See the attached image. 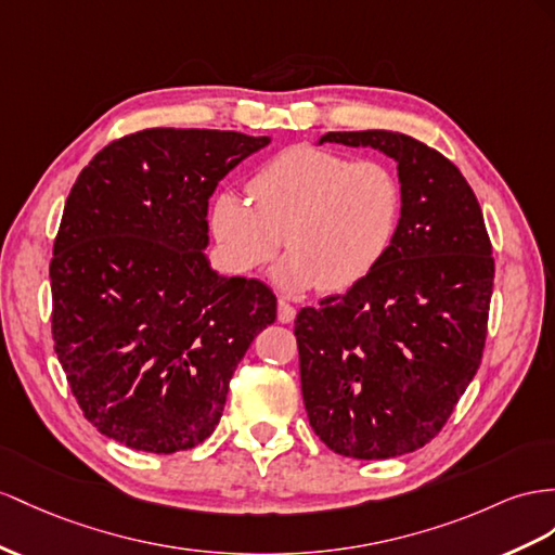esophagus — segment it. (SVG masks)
Here are the masks:
<instances>
[{
	"label": "esophagus",
	"instance_id": "obj_1",
	"mask_svg": "<svg viewBox=\"0 0 555 555\" xmlns=\"http://www.w3.org/2000/svg\"><path fill=\"white\" fill-rule=\"evenodd\" d=\"M295 307L286 300V297H279V321L281 323H293L295 321Z\"/></svg>",
	"mask_w": 555,
	"mask_h": 555
}]
</instances>
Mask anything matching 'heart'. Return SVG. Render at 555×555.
<instances>
[{
  "mask_svg": "<svg viewBox=\"0 0 555 555\" xmlns=\"http://www.w3.org/2000/svg\"><path fill=\"white\" fill-rule=\"evenodd\" d=\"M250 198L232 190L212 196L210 234L236 274L260 272L286 234L291 253L276 267L288 291L339 293L385 260L403 212V190L387 164L295 145L262 164Z\"/></svg>",
  "mask_w": 555,
  "mask_h": 555,
  "instance_id": "b5f03b06",
  "label": "heart"
}]
</instances>
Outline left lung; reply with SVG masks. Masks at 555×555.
<instances>
[{
    "instance_id": "left-lung-1",
    "label": "left lung",
    "mask_w": 555,
    "mask_h": 555,
    "mask_svg": "<svg viewBox=\"0 0 555 555\" xmlns=\"http://www.w3.org/2000/svg\"><path fill=\"white\" fill-rule=\"evenodd\" d=\"M399 164L403 212L371 274L295 319L302 399L333 452L389 460L443 429L488 335L492 244L478 198L443 154L405 133L337 131Z\"/></svg>"
}]
</instances>
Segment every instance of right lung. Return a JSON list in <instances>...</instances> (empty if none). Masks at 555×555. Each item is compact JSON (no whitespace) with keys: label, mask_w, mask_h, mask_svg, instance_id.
I'll use <instances>...</instances> for the list:
<instances>
[{"label":"right lung","mask_w":555,"mask_h":555,"mask_svg":"<svg viewBox=\"0 0 555 555\" xmlns=\"http://www.w3.org/2000/svg\"><path fill=\"white\" fill-rule=\"evenodd\" d=\"M269 138L145 129L98 152L65 202L49 267L67 385L117 443L190 450L216 429L230 379L276 319L258 279L206 258L208 198Z\"/></svg>","instance_id":"add662e5"}]
</instances>
